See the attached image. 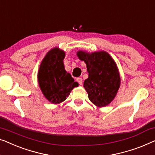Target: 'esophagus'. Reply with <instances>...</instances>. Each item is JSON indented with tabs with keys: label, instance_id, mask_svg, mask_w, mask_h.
<instances>
[{
	"label": "esophagus",
	"instance_id": "34e87169",
	"mask_svg": "<svg viewBox=\"0 0 155 155\" xmlns=\"http://www.w3.org/2000/svg\"><path fill=\"white\" fill-rule=\"evenodd\" d=\"M77 81H78V83H79L80 85H82V79L81 78H78V79H77Z\"/></svg>",
	"mask_w": 155,
	"mask_h": 155
}]
</instances>
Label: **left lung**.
I'll return each instance as SVG.
<instances>
[{"instance_id":"left-lung-1","label":"left lung","mask_w":155,"mask_h":155,"mask_svg":"<svg viewBox=\"0 0 155 155\" xmlns=\"http://www.w3.org/2000/svg\"><path fill=\"white\" fill-rule=\"evenodd\" d=\"M78 58L87 64L89 77L84 80V87L89 98L98 107H104L115 98L120 86L117 66L106 51L87 53L78 51Z\"/></svg>"}]
</instances>
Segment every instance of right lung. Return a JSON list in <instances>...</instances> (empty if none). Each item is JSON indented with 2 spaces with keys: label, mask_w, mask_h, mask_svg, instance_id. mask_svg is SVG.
I'll return each mask as SVG.
<instances>
[{
  "label": "right lung",
  "mask_w": 155,
  "mask_h": 155,
  "mask_svg": "<svg viewBox=\"0 0 155 155\" xmlns=\"http://www.w3.org/2000/svg\"><path fill=\"white\" fill-rule=\"evenodd\" d=\"M64 57V51L58 48L51 49L42 59L38 73L42 94L54 104L66 100L74 87H78V83L65 70Z\"/></svg>",
  "instance_id": "right-lung-1"
}]
</instances>
